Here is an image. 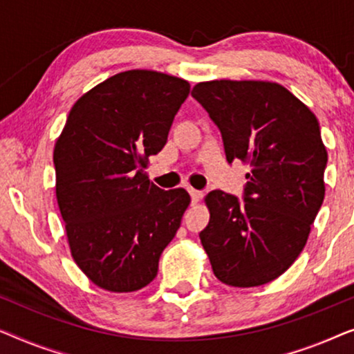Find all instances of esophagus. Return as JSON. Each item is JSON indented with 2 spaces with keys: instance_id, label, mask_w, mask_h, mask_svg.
<instances>
[{
  "instance_id": "34e87169",
  "label": "esophagus",
  "mask_w": 354,
  "mask_h": 354,
  "mask_svg": "<svg viewBox=\"0 0 354 354\" xmlns=\"http://www.w3.org/2000/svg\"><path fill=\"white\" fill-rule=\"evenodd\" d=\"M187 191H189V194H191L192 203H197L198 201H201V197H202L201 191H197V189H194V187H187Z\"/></svg>"
}]
</instances>
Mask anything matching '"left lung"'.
I'll return each instance as SVG.
<instances>
[{"label": "left lung", "mask_w": 354, "mask_h": 354, "mask_svg": "<svg viewBox=\"0 0 354 354\" xmlns=\"http://www.w3.org/2000/svg\"><path fill=\"white\" fill-rule=\"evenodd\" d=\"M192 96L216 127L226 160L250 167L245 198L205 196L210 221L201 232L213 274L232 287H257L286 272L306 245L324 201L327 151L310 107L282 84L212 80Z\"/></svg>", "instance_id": "8db88e82"}]
</instances>
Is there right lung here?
<instances>
[{"label":"right lung","instance_id":"1","mask_svg":"<svg viewBox=\"0 0 354 354\" xmlns=\"http://www.w3.org/2000/svg\"><path fill=\"white\" fill-rule=\"evenodd\" d=\"M191 84L156 71L120 72L73 104L54 146L56 197L73 261L104 290L136 292L191 203L186 189L163 191L147 173Z\"/></svg>","mask_w":354,"mask_h":354}]
</instances>
